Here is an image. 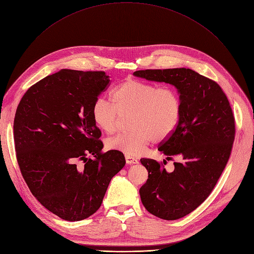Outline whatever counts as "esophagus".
Listing matches in <instances>:
<instances>
[{"mask_svg": "<svg viewBox=\"0 0 254 254\" xmlns=\"http://www.w3.org/2000/svg\"><path fill=\"white\" fill-rule=\"evenodd\" d=\"M126 162L127 164H136L137 163V159L132 157V156H128V155H126Z\"/></svg>", "mask_w": 254, "mask_h": 254, "instance_id": "1", "label": "esophagus"}]
</instances>
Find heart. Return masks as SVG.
I'll return each instance as SVG.
<instances>
[{
    "mask_svg": "<svg viewBox=\"0 0 254 254\" xmlns=\"http://www.w3.org/2000/svg\"><path fill=\"white\" fill-rule=\"evenodd\" d=\"M112 103L99 97L91 110L94 125L106 133L118 127L119 114L130 113V130L106 141V148L128 156L141 154L153 141L162 142L175 130L182 111L178 91L143 80L127 79L111 92Z\"/></svg>",
    "mask_w": 254,
    "mask_h": 254,
    "instance_id": "b5f03b06",
    "label": "heart"
}]
</instances>
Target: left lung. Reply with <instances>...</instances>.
<instances>
[{"label":"left lung","mask_w":254,"mask_h":254,"mask_svg":"<svg viewBox=\"0 0 254 254\" xmlns=\"http://www.w3.org/2000/svg\"><path fill=\"white\" fill-rule=\"evenodd\" d=\"M134 76L176 87L182 111L175 130L160 143L167 160L179 157L167 172L156 160L143 158L148 179L140 189L146 210L168 221L189 215L209 196L225 169L235 139L229 100L215 81L186 67L136 71ZM164 165L166 161L164 160Z\"/></svg>","instance_id":"1"}]
</instances>
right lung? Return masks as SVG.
Segmentation results:
<instances>
[{"label": "right lung", "mask_w": 254, "mask_h": 254, "mask_svg": "<svg viewBox=\"0 0 254 254\" xmlns=\"http://www.w3.org/2000/svg\"><path fill=\"white\" fill-rule=\"evenodd\" d=\"M103 71L61 70L32 85L18 104L14 142L21 174L36 199L65 221H81L102 203L122 152H102L91 110L109 84Z\"/></svg>", "instance_id": "right-lung-1"}]
</instances>
